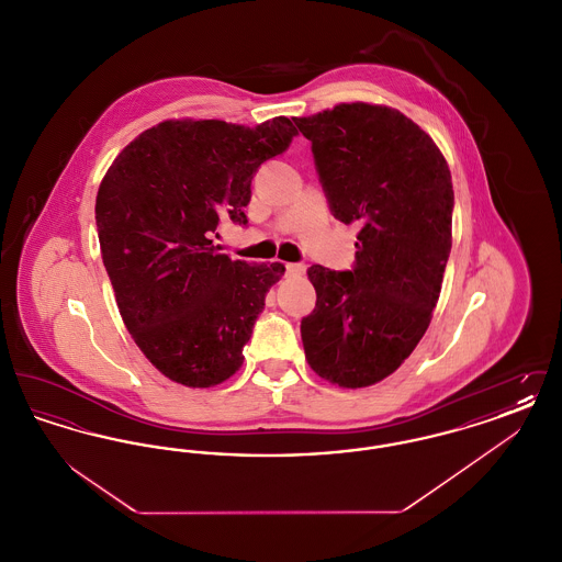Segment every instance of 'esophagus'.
Here are the masks:
<instances>
[{
  "label": "esophagus",
  "instance_id": "1",
  "mask_svg": "<svg viewBox=\"0 0 562 562\" xmlns=\"http://www.w3.org/2000/svg\"><path fill=\"white\" fill-rule=\"evenodd\" d=\"M284 269H286V276H289V278H296V276H303V273H305V266H301V263H286Z\"/></svg>",
  "mask_w": 562,
  "mask_h": 562
}]
</instances>
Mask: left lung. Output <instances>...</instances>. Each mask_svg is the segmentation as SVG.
<instances>
[{
    "label": "left lung",
    "mask_w": 562,
    "mask_h": 562,
    "mask_svg": "<svg viewBox=\"0 0 562 562\" xmlns=\"http://www.w3.org/2000/svg\"><path fill=\"white\" fill-rule=\"evenodd\" d=\"M333 214L358 223L356 268L312 266L307 364L339 387L394 373L428 330L453 241V181L438 145L398 109L339 103L294 117Z\"/></svg>",
    "instance_id": "left-lung-1"
}]
</instances>
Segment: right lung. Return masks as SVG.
I'll return each instance as SVG.
<instances>
[{"instance_id": "obj_1", "label": "right lung", "mask_w": 562, "mask_h": 562, "mask_svg": "<svg viewBox=\"0 0 562 562\" xmlns=\"http://www.w3.org/2000/svg\"><path fill=\"white\" fill-rule=\"evenodd\" d=\"M296 128L164 120L131 140L97 193L101 255L120 316L145 358L175 383L214 387L241 349L284 266H248L214 246L218 214L246 223L250 181Z\"/></svg>"}]
</instances>
